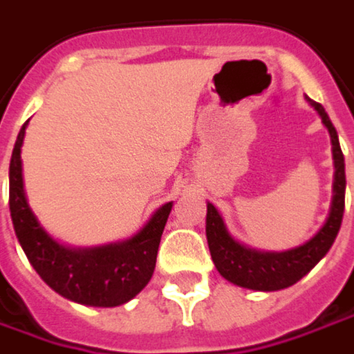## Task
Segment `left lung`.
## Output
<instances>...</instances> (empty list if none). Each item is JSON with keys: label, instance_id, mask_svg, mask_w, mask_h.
<instances>
[{"label": "left lung", "instance_id": "8db88e82", "mask_svg": "<svg viewBox=\"0 0 354 354\" xmlns=\"http://www.w3.org/2000/svg\"><path fill=\"white\" fill-rule=\"evenodd\" d=\"M310 106L319 112L322 118V124L328 128L330 142H333V158H335V198H333V208L326 224L319 230L315 239H310L306 244H302L295 250L288 252H257L246 246L239 244L226 232V226L222 222L218 210L208 204L206 212V239L212 260L218 268V272L226 281L234 282L244 288L252 290H281L295 282H299L310 272V268L328 252L333 242L339 234L341 222L344 212V156L339 144V136L328 120L319 102L308 100Z\"/></svg>", "mask_w": 354, "mask_h": 354}]
</instances>
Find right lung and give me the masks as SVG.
Segmentation results:
<instances>
[{"label":"right lung","mask_w":354,"mask_h":354,"mask_svg":"<svg viewBox=\"0 0 354 354\" xmlns=\"http://www.w3.org/2000/svg\"><path fill=\"white\" fill-rule=\"evenodd\" d=\"M26 124L17 134L10 162V212L17 240L35 272L57 295L80 304L118 306L134 299L152 279L158 246L172 202L164 204L134 239L122 244L92 250L59 246L44 232L26 200L21 178Z\"/></svg>","instance_id":"add662e5"}]
</instances>
